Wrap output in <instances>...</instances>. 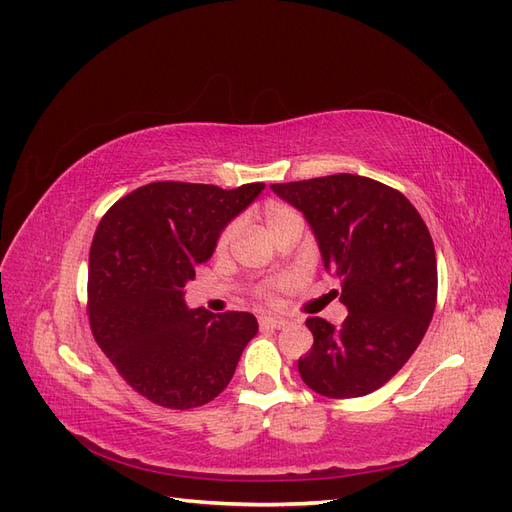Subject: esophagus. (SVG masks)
<instances>
[{"instance_id":"34e87169","label":"esophagus","mask_w":512,"mask_h":512,"mask_svg":"<svg viewBox=\"0 0 512 512\" xmlns=\"http://www.w3.org/2000/svg\"><path fill=\"white\" fill-rule=\"evenodd\" d=\"M258 322H260L262 329H282L288 324V320L280 318V316H262Z\"/></svg>"}]
</instances>
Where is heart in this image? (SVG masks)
<instances>
[{"instance_id": "heart-1", "label": "heart", "mask_w": 512, "mask_h": 512, "mask_svg": "<svg viewBox=\"0 0 512 512\" xmlns=\"http://www.w3.org/2000/svg\"><path fill=\"white\" fill-rule=\"evenodd\" d=\"M290 220H301V215L294 211V209H290V207H284V205H269L267 209H265V222H267V226H269V230L273 232H277V228H280L282 224H286V222H290ZM239 230H241V222L239 220H235V222H230L222 232H220V237H218V243H215V252L218 254H224L228 247L235 243V239H237V235H239ZM282 282H277V284H269V286H265L260 290V294L262 297H267V299H271L273 297V288H277L280 286Z\"/></svg>"}]
</instances>
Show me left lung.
Returning <instances> with one entry per match:
<instances>
[{
  "instance_id": "1",
  "label": "left lung",
  "mask_w": 512,
  "mask_h": 512,
  "mask_svg": "<svg viewBox=\"0 0 512 512\" xmlns=\"http://www.w3.org/2000/svg\"><path fill=\"white\" fill-rule=\"evenodd\" d=\"M312 226L324 271L339 280L346 320L307 318L314 346L299 359L309 389L363 397L380 389L421 344L438 299L429 230L410 200L369 177L329 175L273 183Z\"/></svg>"
}]
</instances>
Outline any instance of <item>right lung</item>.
<instances>
[{"label":"right lung","mask_w":512,"mask_h":512,"mask_svg":"<svg viewBox=\"0 0 512 512\" xmlns=\"http://www.w3.org/2000/svg\"><path fill=\"white\" fill-rule=\"evenodd\" d=\"M265 183L143 185L106 211L89 252V324L121 378L153 404L190 410L218 397L258 333L247 312L190 309L183 288L220 232Z\"/></svg>","instance_id":"obj_1"}]
</instances>
